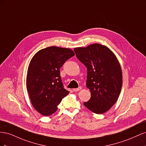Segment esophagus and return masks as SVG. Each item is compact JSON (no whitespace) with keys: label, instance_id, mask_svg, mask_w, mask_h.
<instances>
[{"label":"esophagus","instance_id":"34e87169","mask_svg":"<svg viewBox=\"0 0 146 146\" xmlns=\"http://www.w3.org/2000/svg\"><path fill=\"white\" fill-rule=\"evenodd\" d=\"M81 87L80 86V87H78V88H74V89H73V91H74V92H77V91H80V90H81Z\"/></svg>","mask_w":146,"mask_h":146}]
</instances>
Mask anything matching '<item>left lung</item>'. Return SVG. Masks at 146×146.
Segmentation results:
<instances>
[{
	"label": "left lung",
	"instance_id": "obj_1",
	"mask_svg": "<svg viewBox=\"0 0 146 146\" xmlns=\"http://www.w3.org/2000/svg\"><path fill=\"white\" fill-rule=\"evenodd\" d=\"M74 50L88 70L86 86L91 91V98L84 105L94 113H104L120 94L122 85L120 64L112 51L99 44Z\"/></svg>",
	"mask_w": 146,
	"mask_h": 146
}]
</instances>
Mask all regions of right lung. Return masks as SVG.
<instances>
[{"instance_id": "right-lung-1", "label": "right lung", "mask_w": 146, "mask_h": 146, "mask_svg": "<svg viewBox=\"0 0 146 146\" xmlns=\"http://www.w3.org/2000/svg\"><path fill=\"white\" fill-rule=\"evenodd\" d=\"M74 55L69 48L52 46L38 51L31 60L26 86L32 105L42 115L54 113L69 93L64 88L60 69Z\"/></svg>"}]
</instances>
